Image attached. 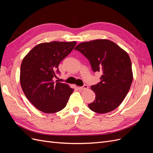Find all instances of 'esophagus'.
<instances>
[{"instance_id":"esophagus-1","label":"esophagus","mask_w":153,"mask_h":153,"mask_svg":"<svg viewBox=\"0 0 153 153\" xmlns=\"http://www.w3.org/2000/svg\"><path fill=\"white\" fill-rule=\"evenodd\" d=\"M88 88H89V86H88V85H86V84H85V85H83L82 87H80L79 89H81V90H86V89H88Z\"/></svg>"}]
</instances>
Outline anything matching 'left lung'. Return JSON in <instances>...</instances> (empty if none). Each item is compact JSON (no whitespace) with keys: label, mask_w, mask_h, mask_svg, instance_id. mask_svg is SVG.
<instances>
[{"label":"left lung","mask_w":153,"mask_h":153,"mask_svg":"<svg viewBox=\"0 0 153 153\" xmlns=\"http://www.w3.org/2000/svg\"><path fill=\"white\" fill-rule=\"evenodd\" d=\"M75 50L89 60L94 72L100 71L101 81L92 85L96 98L88 105L94 112L105 114L121 105L133 81L131 62L128 54L107 39H96L78 45Z\"/></svg>","instance_id":"left-lung-1"}]
</instances>
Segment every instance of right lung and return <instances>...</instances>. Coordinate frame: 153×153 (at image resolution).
<instances>
[{"label": "right lung", "instance_id": "obj_1", "mask_svg": "<svg viewBox=\"0 0 153 153\" xmlns=\"http://www.w3.org/2000/svg\"><path fill=\"white\" fill-rule=\"evenodd\" d=\"M76 44V41L41 43L23 59L20 78L22 89L26 98L41 112L55 113L66 106L73 89L54 79L60 74L59 63Z\"/></svg>", "mask_w": 153, "mask_h": 153}]
</instances>
